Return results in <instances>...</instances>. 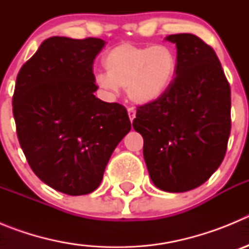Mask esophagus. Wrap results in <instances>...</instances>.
<instances>
[{"label":"esophagus","instance_id":"34e87169","mask_svg":"<svg viewBox=\"0 0 249 249\" xmlns=\"http://www.w3.org/2000/svg\"><path fill=\"white\" fill-rule=\"evenodd\" d=\"M127 111H128V117H129V120H131V122H132V121L135 120V117H136V109L132 108V107H129Z\"/></svg>","mask_w":249,"mask_h":249}]
</instances>
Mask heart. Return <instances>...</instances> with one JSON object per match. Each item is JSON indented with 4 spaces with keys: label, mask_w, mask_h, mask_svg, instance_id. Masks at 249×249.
<instances>
[{
    "label": "heart",
    "mask_w": 249,
    "mask_h": 249,
    "mask_svg": "<svg viewBox=\"0 0 249 249\" xmlns=\"http://www.w3.org/2000/svg\"><path fill=\"white\" fill-rule=\"evenodd\" d=\"M106 73L97 76L101 89L116 92L127 89L132 102L151 105L171 89L177 73V57L167 46L122 43L106 53Z\"/></svg>",
    "instance_id": "heart-1"
}]
</instances>
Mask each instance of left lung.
I'll use <instances>...</instances> for the list:
<instances>
[{
    "label": "left lung",
    "instance_id": "8db88e82",
    "mask_svg": "<svg viewBox=\"0 0 249 249\" xmlns=\"http://www.w3.org/2000/svg\"><path fill=\"white\" fill-rule=\"evenodd\" d=\"M177 73L160 101L137 107L133 128L156 187L179 193L197 188L217 171L231 133V87L211 46L192 34L169 35Z\"/></svg>",
    "mask_w": 249,
    "mask_h": 249
}]
</instances>
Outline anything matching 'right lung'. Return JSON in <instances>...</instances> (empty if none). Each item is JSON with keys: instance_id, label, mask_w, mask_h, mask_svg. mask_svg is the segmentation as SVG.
Segmentation results:
<instances>
[{"instance_id": "right-lung-1", "label": "right lung", "mask_w": 249, "mask_h": 249, "mask_svg": "<svg viewBox=\"0 0 249 249\" xmlns=\"http://www.w3.org/2000/svg\"><path fill=\"white\" fill-rule=\"evenodd\" d=\"M105 41L54 36L22 66L12 98L17 137L35 175L70 196L93 192L131 131L127 109L94 96L93 61Z\"/></svg>"}]
</instances>
